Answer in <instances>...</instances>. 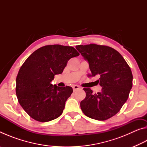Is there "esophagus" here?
Instances as JSON below:
<instances>
[{"mask_svg": "<svg viewBox=\"0 0 147 147\" xmlns=\"http://www.w3.org/2000/svg\"><path fill=\"white\" fill-rule=\"evenodd\" d=\"M73 91L74 92V91L78 90V89H79L80 87L78 86H77V85H74V86H73Z\"/></svg>", "mask_w": 147, "mask_h": 147, "instance_id": "esophagus-1", "label": "esophagus"}]
</instances>
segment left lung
I'll return each mask as SVG.
<instances>
[{"mask_svg": "<svg viewBox=\"0 0 147 147\" xmlns=\"http://www.w3.org/2000/svg\"><path fill=\"white\" fill-rule=\"evenodd\" d=\"M88 61L91 74L98 76L102 91L93 94L89 88H84L86 98L80 102L86 116L98 121L111 118L120 111L128 98L132 87L133 76L130 67L121 54L111 47L96 44L76 46Z\"/></svg>", "mask_w": 147, "mask_h": 147, "instance_id": "1", "label": "left lung"}]
</instances>
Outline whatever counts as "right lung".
I'll list each match as a JSON object with an SVG mask.
<instances>
[{"instance_id": "add662e5", "label": "right lung", "mask_w": 147, "mask_h": 147, "mask_svg": "<svg viewBox=\"0 0 147 147\" xmlns=\"http://www.w3.org/2000/svg\"><path fill=\"white\" fill-rule=\"evenodd\" d=\"M79 55L73 47L53 45L36 50L24 62L17 76L16 91L20 105L32 119L48 122L61 115L73 88L51 82L62 73L69 59Z\"/></svg>"}]
</instances>
